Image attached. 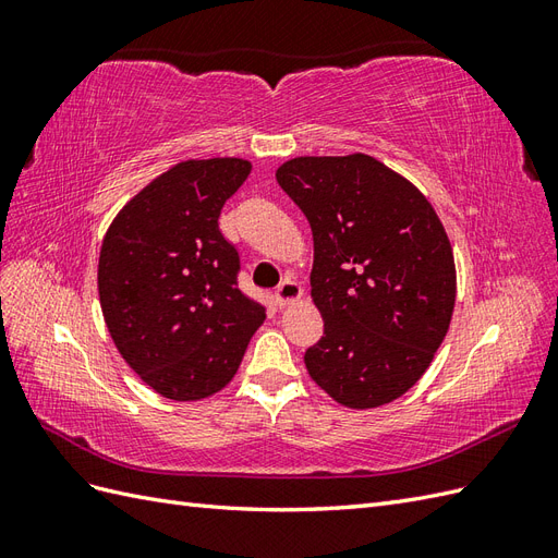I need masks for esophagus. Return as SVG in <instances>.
Returning <instances> with one entry per match:
<instances>
[{
  "label": "esophagus",
  "instance_id": "34e87169",
  "mask_svg": "<svg viewBox=\"0 0 558 558\" xmlns=\"http://www.w3.org/2000/svg\"><path fill=\"white\" fill-rule=\"evenodd\" d=\"M275 298H277V302H279L281 307L291 305V302H295V300L302 298V286H300L298 281H293V279H283V281L277 286Z\"/></svg>",
  "mask_w": 558,
  "mask_h": 558
}]
</instances>
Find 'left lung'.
Returning a JSON list of instances; mask_svg holds the SVG:
<instances>
[{"mask_svg": "<svg viewBox=\"0 0 558 558\" xmlns=\"http://www.w3.org/2000/svg\"><path fill=\"white\" fill-rule=\"evenodd\" d=\"M277 181L314 234L324 337L305 351L310 377L351 410L400 398L449 330L456 267L445 226L414 183L365 154L293 158Z\"/></svg>", "mask_w": 558, "mask_h": 558, "instance_id": "1", "label": "left lung"}]
</instances>
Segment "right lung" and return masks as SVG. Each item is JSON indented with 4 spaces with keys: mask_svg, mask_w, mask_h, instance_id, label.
Masks as SVG:
<instances>
[{
    "mask_svg": "<svg viewBox=\"0 0 558 558\" xmlns=\"http://www.w3.org/2000/svg\"><path fill=\"white\" fill-rule=\"evenodd\" d=\"M248 172L242 158L174 165L118 211L99 251V305L116 349L177 402L221 391L265 320L238 286V248L218 230Z\"/></svg>",
    "mask_w": 558,
    "mask_h": 558,
    "instance_id": "1",
    "label": "right lung"
}]
</instances>
